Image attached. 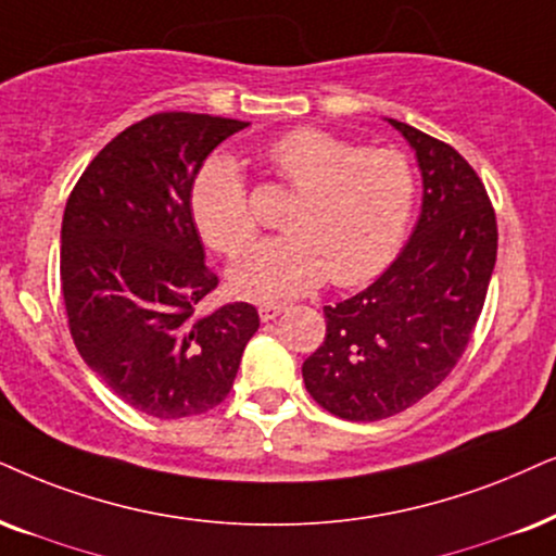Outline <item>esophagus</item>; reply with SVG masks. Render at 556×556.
<instances>
[{
    "instance_id": "34e87169",
    "label": "esophagus",
    "mask_w": 556,
    "mask_h": 556,
    "mask_svg": "<svg viewBox=\"0 0 556 556\" xmlns=\"http://www.w3.org/2000/svg\"><path fill=\"white\" fill-rule=\"evenodd\" d=\"M287 311L285 305H277V302H264V305H258V315H262L264 323H269L277 318V315H282Z\"/></svg>"
}]
</instances>
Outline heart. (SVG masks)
Returning a JSON list of instances; mask_svg holds the SVG:
<instances>
[{
    "label": "heart",
    "instance_id": "b5f03b06",
    "mask_svg": "<svg viewBox=\"0 0 556 556\" xmlns=\"http://www.w3.org/2000/svg\"><path fill=\"white\" fill-rule=\"evenodd\" d=\"M266 164L298 197L287 210L290 236L254 245L230 269L249 300H290L330 282L375 279L403 249L418 202V174L405 153L362 149L320 128L274 138ZM194 226L217 254L236 258L256 238V215L236 161L213 156L189 192Z\"/></svg>",
    "mask_w": 556,
    "mask_h": 556
}]
</instances>
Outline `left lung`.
<instances>
[{"mask_svg":"<svg viewBox=\"0 0 556 556\" xmlns=\"http://www.w3.org/2000/svg\"><path fill=\"white\" fill-rule=\"evenodd\" d=\"M390 123L416 149L424 213L375 285L323 307L326 341L302 364L315 403L359 424L397 416L452 375L497 256L493 202L469 161L444 140Z\"/></svg>","mask_w":556,"mask_h":556,"instance_id":"obj_1","label":"left lung"}]
</instances>
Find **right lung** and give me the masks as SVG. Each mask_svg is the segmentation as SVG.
<instances>
[{
  "mask_svg": "<svg viewBox=\"0 0 556 556\" xmlns=\"http://www.w3.org/2000/svg\"><path fill=\"white\" fill-rule=\"evenodd\" d=\"M249 123L156 112L117 132L68 194L61 226V292L87 367L146 416L213 410L233 390L258 328L249 302L210 315L217 287L189 192L215 146Z\"/></svg>",
  "mask_w": 556,
  "mask_h": 556,
  "instance_id": "1",
  "label": "right lung"
}]
</instances>
